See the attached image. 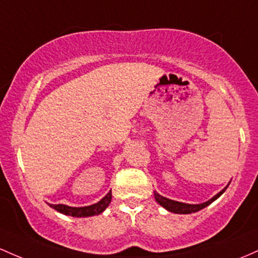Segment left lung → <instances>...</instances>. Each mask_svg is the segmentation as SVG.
<instances>
[{
    "label": "left lung",
    "instance_id": "1",
    "mask_svg": "<svg viewBox=\"0 0 258 258\" xmlns=\"http://www.w3.org/2000/svg\"><path fill=\"white\" fill-rule=\"evenodd\" d=\"M230 184V181L228 183V185ZM227 186L224 187V189L221 190L217 195L213 196L212 199H210L208 201L206 202H202V204H196V205H192V204H185V202H179V201H174V200H170L168 198H164V196L160 195L158 192L153 191V195H155V199L156 201H157V204H160L162 207L166 208L167 211H169V212L172 213H176V215H189V213H194V212H198V211L202 210V208L207 207L208 205L212 204L213 201H216L217 199L219 198V196L222 195L223 192L227 190Z\"/></svg>",
    "mask_w": 258,
    "mask_h": 258
}]
</instances>
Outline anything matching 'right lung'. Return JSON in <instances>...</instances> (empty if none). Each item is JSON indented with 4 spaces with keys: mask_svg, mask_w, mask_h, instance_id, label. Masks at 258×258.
Segmentation results:
<instances>
[{
    "mask_svg": "<svg viewBox=\"0 0 258 258\" xmlns=\"http://www.w3.org/2000/svg\"><path fill=\"white\" fill-rule=\"evenodd\" d=\"M112 200V191L109 190V192L107 194L105 198H102L100 201L96 202V204L90 205V206H85V207H71L67 206V205H52L48 204V206L53 208V210L58 211L59 213H63L66 216H71V217H78V218H84V217H91V216H96L102 213L103 211L108 207V205L111 204Z\"/></svg>",
    "mask_w": 258,
    "mask_h": 258,
    "instance_id": "add662e5",
    "label": "right lung"
}]
</instances>
